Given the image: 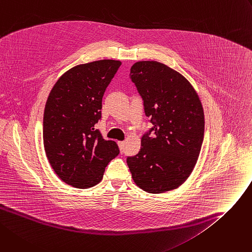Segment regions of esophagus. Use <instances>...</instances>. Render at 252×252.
<instances>
[{
    "mask_svg": "<svg viewBox=\"0 0 252 252\" xmlns=\"http://www.w3.org/2000/svg\"><path fill=\"white\" fill-rule=\"evenodd\" d=\"M117 144H119V147H120V150H121V152L122 153H124V150H125V142H119V143H117Z\"/></svg>",
    "mask_w": 252,
    "mask_h": 252,
    "instance_id": "1",
    "label": "esophagus"
}]
</instances>
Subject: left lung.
<instances>
[{"mask_svg":"<svg viewBox=\"0 0 252 252\" xmlns=\"http://www.w3.org/2000/svg\"><path fill=\"white\" fill-rule=\"evenodd\" d=\"M129 77L153 127L126 163L137 186L149 193L177 189L196 164L205 132L200 99L189 80L156 61L137 62Z\"/></svg>","mask_w":252,"mask_h":252,"instance_id":"1","label":"left lung"}]
</instances>
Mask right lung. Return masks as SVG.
Wrapping results in <instances>:
<instances>
[{"mask_svg": "<svg viewBox=\"0 0 252 252\" xmlns=\"http://www.w3.org/2000/svg\"><path fill=\"white\" fill-rule=\"evenodd\" d=\"M122 62L101 60L73 66L56 82L43 114V145L56 174L77 189L102 180L106 165L120 149L106 141L95 124L101 117L102 97Z\"/></svg>", "mask_w": 252, "mask_h": 252, "instance_id": "add662e5", "label": "right lung"}]
</instances>
